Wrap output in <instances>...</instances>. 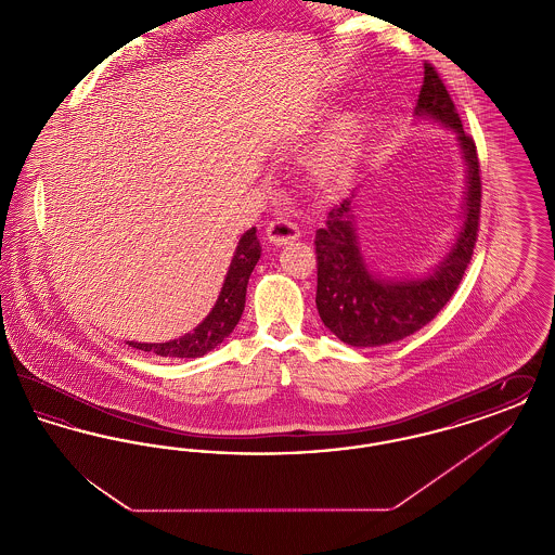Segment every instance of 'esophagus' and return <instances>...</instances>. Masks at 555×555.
I'll return each instance as SVG.
<instances>
[{"label":"esophagus","mask_w":555,"mask_h":555,"mask_svg":"<svg viewBox=\"0 0 555 555\" xmlns=\"http://www.w3.org/2000/svg\"><path fill=\"white\" fill-rule=\"evenodd\" d=\"M299 235H301L299 227L295 222H291L289 218H283V216L270 220L268 227H266V237L274 245H285V243L295 241Z\"/></svg>","instance_id":"34e87169"}]
</instances>
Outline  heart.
<instances>
[{
    "label": "heart",
    "instance_id": "1",
    "mask_svg": "<svg viewBox=\"0 0 555 555\" xmlns=\"http://www.w3.org/2000/svg\"><path fill=\"white\" fill-rule=\"evenodd\" d=\"M353 137L356 131L349 122L339 125L333 132L326 134V139L318 145L310 158V175L320 185H333L339 179H344L349 168V156L353 150Z\"/></svg>",
    "mask_w": 555,
    "mask_h": 555
}]
</instances>
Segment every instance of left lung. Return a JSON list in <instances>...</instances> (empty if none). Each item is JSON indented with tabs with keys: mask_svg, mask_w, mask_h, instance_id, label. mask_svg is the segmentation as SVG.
<instances>
[{
	"mask_svg": "<svg viewBox=\"0 0 555 555\" xmlns=\"http://www.w3.org/2000/svg\"><path fill=\"white\" fill-rule=\"evenodd\" d=\"M416 116L433 118L455 132L466 162L462 227L448 256L423 279H380L370 272L353 222V193L326 216L317 231V308L324 326L353 347L396 344L437 317L457 289L475 251L480 220V166L473 137L449 98L435 66L424 64Z\"/></svg>",
	"mask_w": 555,
	"mask_h": 555,
	"instance_id": "8db88e82",
	"label": "left lung"
}]
</instances>
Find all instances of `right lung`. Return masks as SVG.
Instances as JSON below:
<instances>
[{"label": "right lung", "mask_w": 555, "mask_h": 555, "mask_svg": "<svg viewBox=\"0 0 555 555\" xmlns=\"http://www.w3.org/2000/svg\"><path fill=\"white\" fill-rule=\"evenodd\" d=\"M260 254H262V247L256 237V227H251L243 237L238 238L237 249H235V256L229 266V272L224 276L220 295H218L210 314L204 318L202 324H197L191 333H186L175 341H166V344L129 341V345L141 349V351H152L162 358H202V356H206L216 345L222 344L237 326L238 318L245 308L247 283L260 260Z\"/></svg>", "instance_id": "1"}]
</instances>
